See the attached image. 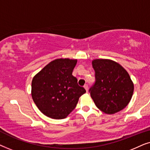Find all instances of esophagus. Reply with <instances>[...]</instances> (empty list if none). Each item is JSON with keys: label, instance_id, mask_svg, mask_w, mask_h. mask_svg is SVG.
Wrapping results in <instances>:
<instances>
[{"label": "esophagus", "instance_id": "obj_1", "mask_svg": "<svg viewBox=\"0 0 150 150\" xmlns=\"http://www.w3.org/2000/svg\"><path fill=\"white\" fill-rule=\"evenodd\" d=\"M84 88H85V89L86 91L88 92V85H87V84H86V85H84Z\"/></svg>", "mask_w": 150, "mask_h": 150}]
</instances>
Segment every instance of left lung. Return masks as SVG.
Returning a JSON list of instances; mask_svg holds the SVG:
<instances>
[{
  "mask_svg": "<svg viewBox=\"0 0 150 150\" xmlns=\"http://www.w3.org/2000/svg\"><path fill=\"white\" fill-rule=\"evenodd\" d=\"M96 83L89 89L96 106L106 114H115L126 107L134 91L130 75L120 64L110 59H94Z\"/></svg>",
  "mask_w": 150,
  "mask_h": 150,
  "instance_id": "1",
  "label": "left lung"
}]
</instances>
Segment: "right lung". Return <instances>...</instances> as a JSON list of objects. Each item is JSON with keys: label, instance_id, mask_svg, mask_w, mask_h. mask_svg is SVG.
<instances>
[{"label": "right lung", "instance_id": "right-lung-1", "mask_svg": "<svg viewBox=\"0 0 150 150\" xmlns=\"http://www.w3.org/2000/svg\"><path fill=\"white\" fill-rule=\"evenodd\" d=\"M77 59H57L33 79L31 96L39 110L52 119H64L74 109L86 92L72 75Z\"/></svg>", "mask_w": 150, "mask_h": 150}]
</instances>
